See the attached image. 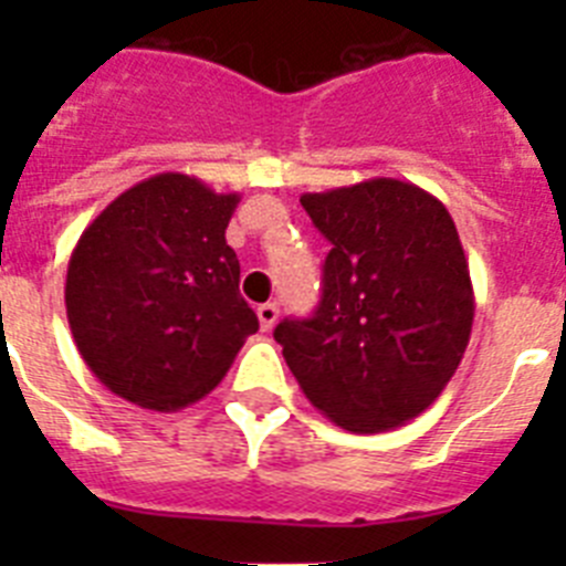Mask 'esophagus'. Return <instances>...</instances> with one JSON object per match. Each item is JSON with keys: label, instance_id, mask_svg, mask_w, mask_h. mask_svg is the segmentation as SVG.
<instances>
[{"label": "esophagus", "instance_id": "1", "mask_svg": "<svg viewBox=\"0 0 566 566\" xmlns=\"http://www.w3.org/2000/svg\"><path fill=\"white\" fill-rule=\"evenodd\" d=\"M277 317H280L277 303H263V306H258V319H260V328H263V332H272L274 323H277Z\"/></svg>", "mask_w": 566, "mask_h": 566}]
</instances>
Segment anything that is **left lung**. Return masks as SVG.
I'll list each match as a JSON object with an SVG mask.
<instances>
[{"mask_svg":"<svg viewBox=\"0 0 566 566\" xmlns=\"http://www.w3.org/2000/svg\"><path fill=\"white\" fill-rule=\"evenodd\" d=\"M300 203L332 252L314 317L274 328L286 365L345 431L411 422L457 374L476 312L451 212L399 178L306 192Z\"/></svg>","mask_w":566,"mask_h":566,"instance_id":"8db88e82","label":"left lung"}]
</instances>
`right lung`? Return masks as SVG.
<instances>
[{
	"label": "right lung",
	"mask_w": 566,
	"mask_h": 566,
	"mask_svg": "<svg viewBox=\"0 0 566 566\" xmlns=\"http://www.w3.org/2000/svg\"><path fill=\"white\" fill-rule=\"evenodd\" d=\"M238 192L184 172L135 184L70 254L64 306L78 354L115 397L181 411L227 377L258 317L227 243Z\"/></svg>",
	"instance_id": "obj_1"
}]
</instances>
